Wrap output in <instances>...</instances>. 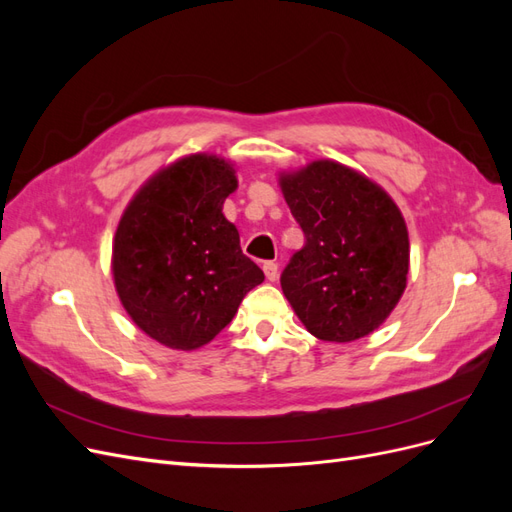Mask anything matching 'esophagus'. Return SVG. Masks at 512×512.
Instances as JSON below:
<instances>
[{
    "instance_id": "esophagus-1",
    "label": "esophagus",
    "mask_w": 512,
    "mask_h": 512,
    "mask_svg": "<svg viewBox=\"0 0 512 512\" xmlns=\"http://www.w3.org/2000/svg\"><path fill=\"white\" fill-rule=\"evenodd\" d=\"M262 271H265L269 282H275L277 280V273H280V267H277V262L269 260V262H265V265H262Z\"/></svg>"
}]
</instances>
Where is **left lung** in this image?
<instances>
[{"label": "left lung", "instance_id": "1", "mask_svg": "<svg viewBox=\"0 0 512 512\" xmlns=\"http://www.w3.org/2000/svg\"><path fill=\"white\" fill-rule=\"evenodd\" d=\"M280 188L305 235L282 273L294 314L322 342L374 333L408 284V228L395 200L333 160L280 173Z\"/></svg>", "mask_w": 512, "mask_h": 512}]
</instances>
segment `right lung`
I'll return each mask as SVG.
<instances>
[{"instance_id": "add662e5", "label": "right lung", "mask_w": 512, "mask_h": 512, "mask_svg": "<svg viewBox=\"0 0 512 512\" xmlns=\"http://www.w3.org/2000/svg\"><path fill=\"white\" fill-rule=\"evenodd\" d=\"M237 183L230 162L192 153L149 177L121 215L115 290L136 327L166 348L209 344L265 280L222 213Z\"/></svg>"}]
</instances>
